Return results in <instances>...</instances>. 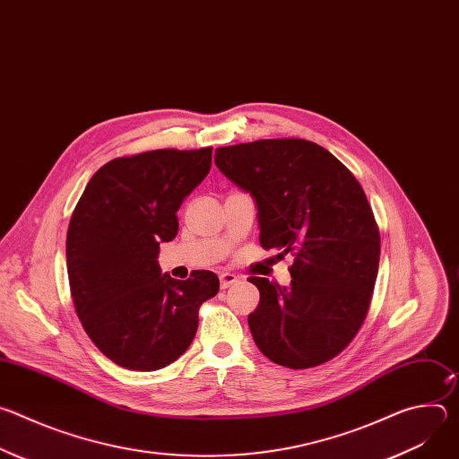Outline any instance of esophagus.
<instances>
[{"instance_id": "1", "label": "esophagus", "mask_w": 459, "mask_h": 459, "mask_svg": "<svg viewBox=\"0 0 459 459\" xmlns=\"http://www.w3.org/2000/svg\"><path fill=\"white\" fill-rule=\"evenodd\" d=\"M238 281V276L232 273H221L220 274V287L221 289H229L230 285H234Z\"/></svg>"}]
</instances>
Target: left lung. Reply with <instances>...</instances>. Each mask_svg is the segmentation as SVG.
<instances>
[{"mask_svg":"<svg viewBox=\"0 0 459 459\" xmlns=\"http://www.w3.org/2000/svg\"><path fill=\"white\" fill-rule=\"evenodd\" d=\"M214 161L255 200L261 247L294 255L290 287L248 278L259 290L248 316L257 349L289 368L331 361L361 329L379 265V229L359 181L299 138L220 147Z\"/></svg>","mask_w":459,"mask_h":459,"instance_id":"left-lung-1","label":"left lung"}]
</instances>
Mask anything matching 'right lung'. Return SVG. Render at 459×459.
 I'll return each mask as SVG.
<instances>
[{
	"mask_svg": "<svg viewBox=\"0 0 459 459\" xmlns=\"http://www.w3.org/2000/svg\"><path fill=\"white\" fill-rule=\"evenodd\" d=\"M212 147L160 149L105 163L87 183L67 230L76 314L92 343L128 370L176 361L220 290L211 271L161 276L160 243L178 234V209L211 170Z\"/></svg>",
	"mask_w": 459,
	"mask_h": 459,
	"instance_id": "right-lung-1",
	"label": "right lung"
}]
</instances>
